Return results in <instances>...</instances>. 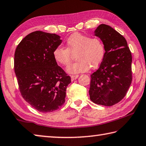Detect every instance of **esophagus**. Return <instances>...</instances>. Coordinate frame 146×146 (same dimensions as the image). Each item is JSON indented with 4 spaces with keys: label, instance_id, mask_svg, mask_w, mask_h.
I'll list each match as a JSON object with an SVG mask.
<instances>
[{
    "label": "esophagus",
    "instance_id": "esophagus-1",
    "mask_svg": "<svg viewBox=\"0 0 146 146\" xmlns=\"http://www.w3.org/2000/svg\"><path fill=\"white\" fill-rule=\"evenodd\" d=\"M78 77V75H71V81H73L76 80V78Z\"/></svg>",
    "mask_w": 146,
    "mask_h": 146
}]
</instances>
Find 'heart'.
Masks as SVG:
<instances>
[{"mask_svg":"<svg viewBox=\"0 0 146 146\" xmlns=\"http://www.w3.org/2000/svg\"><path fill=\"white\" fill-rule=\"evenodd\" d=\"M66 49L58 47L54 50L53 56L55 61L62 66L70 64L73 55L76 61L66 68L70 74H77L94 70L102 64L105 55V47L99 38H91L79 33L69 37L66 43Z\"/></svg>","mask_w":146,"mask_h":146,"instance_id":"heart-1","label":"heart"}]
</instances>
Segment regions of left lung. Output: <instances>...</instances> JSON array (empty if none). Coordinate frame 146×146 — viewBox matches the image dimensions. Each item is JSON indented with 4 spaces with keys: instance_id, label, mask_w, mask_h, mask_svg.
Listing matches in <instances>:
<instances>
[{
    "instance_id": "obj_1",
    "label": "left lung",
    "mask_w": 146,
    "mask_h": 146,
    "mask_svg": "<svg viewBox=\"0 0 146 146\" xmlns=\"http://www.w3.org/2000/svg\"><path fill=\"white\" fill-rule=\"evenodd\" d=\"M94 35L104 43L105 55L91 76L90 99L110 107L123 100L131 84V54L125 38L109 25H100Z\"/></svg>"
}]
</instances>
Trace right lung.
I'll return each mask as SVG.
<instances>
[{
    "label": "right lung",
    "mask_w": 146,
    "mask_h": 146,
    "mask_svg": "<svg viewBox=\"0 0 146 146\" xmlns=\"http://www.w3.org/2000/svg\"><path fill=\"white\" fill-rule=\"evenodd\" d=\"M62 43L55 34L35 31L18 44L15 72L26 102L41 112H52L64 104L71 78L57 65L53 52Z\"/></svg>",
    "instance_id": "1"
}]
</instances>
